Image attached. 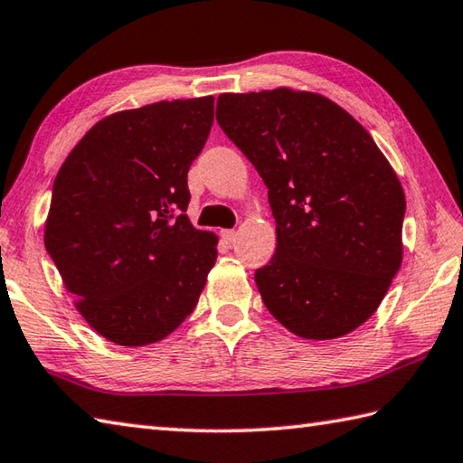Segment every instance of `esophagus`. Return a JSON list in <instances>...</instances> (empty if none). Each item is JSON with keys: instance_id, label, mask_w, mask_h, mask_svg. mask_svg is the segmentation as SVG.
I'll use <instances>...</instances> for the list:
<instances>
[{"instance_id": "obj_1", "label": "esophagus", "mask_w": 463, "mask_h": 463, "mask_svg": "<svg viewBox=\"0 0 463 463\" xmlns=\"http://www.w3.org/2000/svg\"><path fill=\"white\" fill-rule=\"evenodd\" d=\"M222 239L229 242V244H232L234 239H237V232H234V231H222Z\"/></svg>"}]
</instances>
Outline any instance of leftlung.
I'll return each instance as SVG.
<instances>
[{
    "label": "left lung",
    "mask_w": 463,
    "mask_h": 463,
    "mask_svg": "<svg viewBox=\"0 0 463 463\" xmlns=\"http://www.w3.org/2000/svg\"><path fill=\"white\" fill-rule=\"evenodd\" d=\"M216 122L269 188L277 249L255 283L303 339L357 329L402 267L405 194L355 118L319 94H221Z\"/></svg>",
    "instance_id": "8db88e82"
}]
</instances>
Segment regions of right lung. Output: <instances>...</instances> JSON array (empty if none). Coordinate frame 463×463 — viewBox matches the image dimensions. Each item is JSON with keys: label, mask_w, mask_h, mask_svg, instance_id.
I'll use <instances>...</instances> for the list:
<instances>
[{"label": "right lung", "mask_w": 463, "mask_h": 463, "mask_svg": "<svg viewBox=\"0 0 463 463\" xmlns=\"http://www.w3.org/2000/svg\"><path fill=\"white\" fill-rule=\"evenodd\" d=\"M213 120V96L112 114L53 180L45 250L81 317L116 345L165 339L194 311L214 267V234L184 214L188 168Z\"/></svg>", "instance_id": "right-lung-1"}]
</instances>
